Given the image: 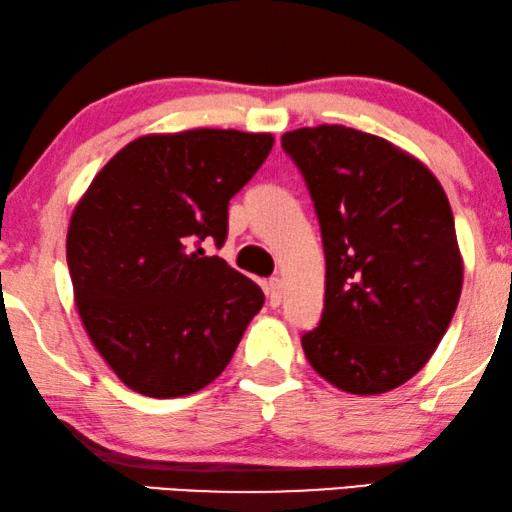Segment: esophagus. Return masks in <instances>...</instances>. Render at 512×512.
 <instances>
[{"label": "esophagus", "mask_w": 512, "mask_h": 512, "mask_svg": "<svg viewBox=\"0 0 512 512\" xmlns=\"http://www.w3.org/2000/svg\"><path fill=\"white\" fill-rule=\"evenodd\" d=\"M266 297H269L271 306H278L280 299H283V280L271 278L269 285H266Z\"/></svg>", "instance_id": "obj_1"}]
</instances>
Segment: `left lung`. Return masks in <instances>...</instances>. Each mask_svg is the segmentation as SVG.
<instances>
[{
	"instance_id": "obj_1",
	"label": "left lung",
	"mask_w": 512,
	"mask_h": 512,
	"mask_svg": "<svg viewBox=\"0 0 512 512\" xmlns=\"http://www.w3.org/2000/svg\"><path fill=\"white\" fill-rule=\"evenodd\" d=\"M318 213L325 308L301 336L338 390L390 392L415 376L459 304L464 262L436 176L406 150L343 125L283 134Z\"/></svg>"
}]
</instances>
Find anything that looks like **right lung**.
Returning <instances> with one entry per match:
<instances>
[{
	"label": "right lung",
	"instance_id": "add662e5",
	"mask_svg": "<svg viewBox=\"0 0 512 512\" xmlns=\"http://www.w3.org/2000/svg\"><path fill=\"white\" fill-rule=\"evenodd\" d=\"M271 134L187 129L127 143L71 215L67 264L83 327L143 397H185L225 371L264 304L259 285L201 241L227 239L229 199Z\"/></svg>",
	"mask_w": 512,
	"mask_h": 512
}]
</instances>
